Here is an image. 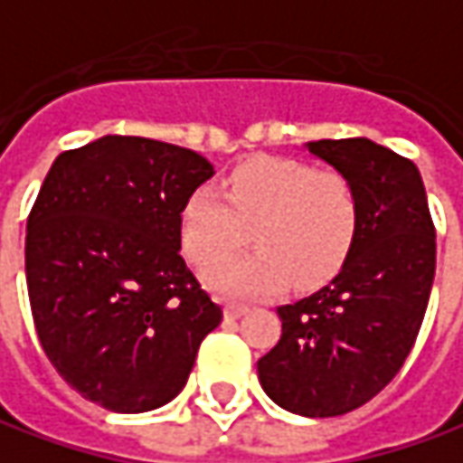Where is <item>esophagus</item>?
Returning a JSON list of instances; mask_svg holds the SVG:
<instances>
[{
  "label": "esophagus",
  "mask_w": 463,
  "mask_h": 463,
  "mask_svg": "<svg viewBox=\"0 0 463 463\" xmlns=\"http://www.w3.org/2000/svg\"><path fill=\"white\" fill-rule=\"evenodd\" d=\"M246 311H249L246 303H228L225 306V316H231V318H238V316H243Z\"/></svg>",
  "instance_id": "esophagus-1"
}]
</instances>
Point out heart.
I'll use <instances>...</instances> for the list:
<instances>
[{
    "mask_svg": "<svg viewBox=\"0 0 463 463\" xmlns=\"http://www.w3.org/2000/svg\"><path fill=\"white\" fill-rule=\"evenodd\" d=\"M360 199L347 175L313 171L285 157H259L238 168L222 192L199 186L181 207V243L194 264L210 267L237 250L252 231L259 252L207 269L212 290L261 295L292 279L316 288L350 256Z\"/></svg>",
    "mask_w": 463,
    "mask_h": 463,
    "instance_id": "obj_1",
    "label": "heart"
}]
</instances>
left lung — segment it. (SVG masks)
Listing matches in <instances>:
<instances>
[{
	"label": "left lung",
	"mask_w": 463,
	"mask_h": 463,
	"mask_svg": "<svg viewBox=\"0 0 463 463\" xmlns=\"http://www.w3.org/2000/svg\"><path fill=\"white\" fill-rule=\"evenodd\" d=\"M306 150L350 178L360 225L332 282L277 308L282 336L256 368L282 410L336 417L371 402L414 347L435 277V228L412 160L365 137Z\"/></svg>",
	"instance_id": "left-lung-1"
}]
</instances>
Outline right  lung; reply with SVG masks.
<instances>
[{"mask_svg": "<svg viewBox=\"0 0 463 463\" xmlns=\"http://www.w3.org/2000/svg\"><path fill=\"white\" fill-rule=\"evenodd\" d=\"M210 160L145 137L61 152L25 235L41 347L56 373L111 412H150L186 386L222 308L181 256V207Z\"/></svg>", "mask_w": 463, "mask_h": 463, "instance_id": "obj_1", "label": "right lung"}]
</instances>
